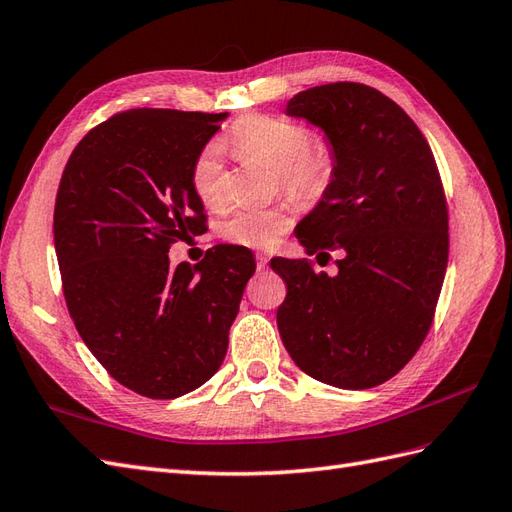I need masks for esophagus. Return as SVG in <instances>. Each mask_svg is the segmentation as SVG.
Listing matches in <instances>:
<instances>
[{"label":"esophagus","mask_w":512,"mask_h":512,"mask_svg":"<svg viewBox=\"0 0 512 512\" xmlns=\"http://www.w3.org/2000/svg\"><path fill=\"white\" fill-rule=\"evenodd\" d=\"M266 268H268V257L257 255V270H266Z\"/></svg>","instance_id":"esophagus-1"}]
</instances>
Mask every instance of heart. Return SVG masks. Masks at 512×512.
I'll list each match as a JSON object with an SVG mask.
<instances>
[{"label":"heart","mask_w":512,"mask_h":512,"mask_svg":"<svg viewBox=\"0 0 512 512\" xmlns=\"http://www.w3.org/2000/svg\"><path fill=\"white\" fill-rule=\"evenodd\" d=\"M231 144L238 153L279 170L283 186L298 196L318 194L333 173L329 144L309 140L303 125L283 116H244L231 131ZM192 188L207 207H218L225 201V170H222L218 144H207L196 155L192 164ZM290 225V207H244L225 220L222 233L244 246L270 248Z\"/></svg>","instance_id":"b5f03b06"}]
</instances>
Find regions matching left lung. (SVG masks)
<instances>
[{
	"label": "left lung",
	"mask_w": 512,
	"mask_h": 512,
	"mask_svg": "<svg viewBox=\"0 0 512 512\" xmlns=\"http://www.w3.org/2000/svg\"><path fill=\"white\" fill-rule=\"evenodd\" d=\"M285 114L318 127L333 153L329 186L294 233L309 255L342 259L333 277L303 259L270 261L287 283L283 346L320 383L376 387L422 346L448 268L435 157L409 114L365 84L303 90Z\"/></svg>",
	"instance_id": "obj_1"
}]
</instances>
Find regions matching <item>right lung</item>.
<instances>
[{"mask_svg": "<svg viewBox=\"0 0 512 512\" xmlns=\"http://www.w3.org/2000/svg\"><path fill=\"white\" fill-rule=\"evenodd\" d=\"M127 110L73 149L56 196L54 244L77 333L114 381L170 400L212 378L229 346L255 257L218 244L201 264L170 266L205 207L192 164L227 119Z\"/></svg>", "mask_w": 512, "mask_h": 512, "instance_id": "obj_1", "label": "right lung"}]
</instances>
